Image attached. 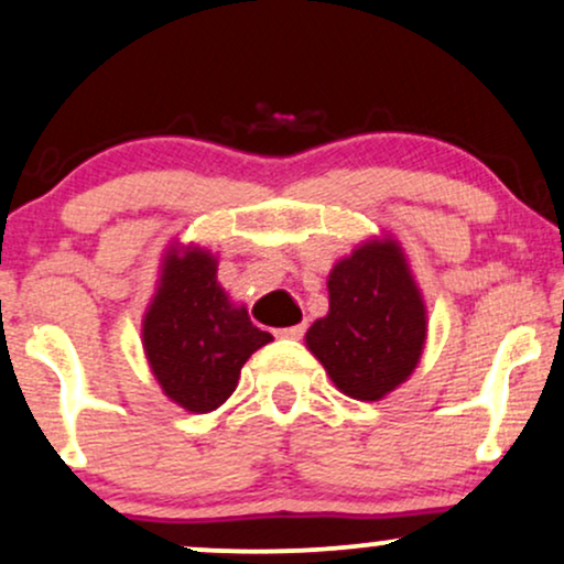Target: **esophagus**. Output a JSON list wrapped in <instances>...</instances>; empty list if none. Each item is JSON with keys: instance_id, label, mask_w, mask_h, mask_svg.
Returning <instances> with one entry per match:
<instances>
[{"instance_id": "esophagus-1", "label": "esophagus", "mask_w": 564, "mask_h": 564, "mask_svg": "<svg viewBox=\"0 0 564 564\" xmlns=\"http://www.w3.org/2000/svg\"><path fill=\"white\" fill-rule=\"evenodd\" d=\"M278 336H281V339H302V336H304V326L300 323V326L278 328Z\"/></svg>"}]
</instances>
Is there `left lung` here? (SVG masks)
I'll return each instance as SVG.
<instances>
[{
	"instance_id": "1",
	"label": "left lung",
	"mask_w": 564,
	"mask_h": 564,
	"mask_svg": "<svg viewBox=\"0 0 564 564\" xmlns=\"http://www.w3.org/2000/svg\"><path fill=\"white\" fill-rule=\"evenodd\" d=\"M328 313L304 345L352 400L387 398L416 371L426 345V304L400 241L373 236L328 273Z\"/></svg>"
}]
</instances>
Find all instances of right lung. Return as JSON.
<instances>
[{"label": "right lung", "mask_w": 564, "mask_h": 564, "mask_svg": "<svg viewBox=\"0 0 564 564\" xmlns=\"http://www.w3.org/2000/svg\"><path fill=\"white\" fill-rule=\"evenodd\" d=\"M273 341L217 281V257L196 243H170L142 315V349L161 392L191 413L217 411L236 392L241 368Z\"/></svg>", "instance_id": "right-lung-1"}]
</instances>
